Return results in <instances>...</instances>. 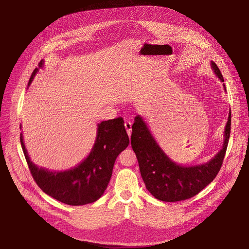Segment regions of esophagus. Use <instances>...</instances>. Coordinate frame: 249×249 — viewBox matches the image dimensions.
<instances>
[{"label": "esophagus", "mask_w": 249, "mask_h": 249, "mask_svg": "<svg viewBox=\"0 0 249 249\" xmlns=\"http://www.w3.org/2000/svg\"><path fill=\"white\" fill-rule=\"evenodd\" d=\"M124 125H125V128H126V131H127L128 135L130 136L131 135V130H132V123H131V121L130 120H125Z\"/></svg>", "instance_id": "esophagus-1"}]
</instances>
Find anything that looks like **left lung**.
<instances>
[{"label": "left lung", "instance_id": "8db88e82", "mask_svg": "<svg viewBox=\"0 0 249 249\" xmlns=\"http://www.w3.org/2000/svg\"><path fill=\"white\" fill-rule=\"evenodd\" d=\"M211 67L220 81L224 82L217 65L211 62ZM230 125L231 112L225 126L222 149L210 161L194 166H181L163 152L142 117L136 116L132 126L131 146L136 154L147 190L157 199L166 202L185 200L199 193L221 168L230 136Z\"/></svg>", "mask_w": 249, "mask_h": 249}]
</instances>
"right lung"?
Returning <instances> with one entry per match:
<instances>
[{"label":"right lung","mask_w":249,"mask_h":249,"mask_svg":"<svg viewBox=\"0 0 249 249\" xmlns=\"http://www.w3.org/2000/svg\"><path fill=\"white\" fill-rule=\"evenodd\" d=\"M43 65L41 61L39 68ZM38 70L33 71L29 85ZM20 140L29 169L38 186L58 201L74 206L93 203L103 195L116 158L129 145L122 117L103 121L98 124L96 141L89 156L70 170L53 172L36 166L30 160L22 134Z\"/></svg>","instance_id":"right-lung-1"}]
</instances>
